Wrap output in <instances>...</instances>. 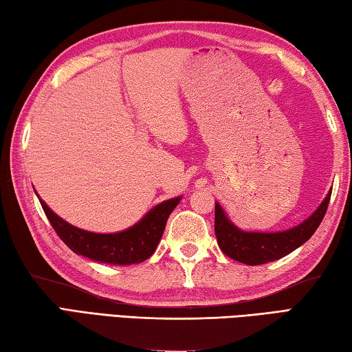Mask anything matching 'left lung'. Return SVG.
Listing matches in <instances>:
<instances>
[{"label":"left lung","mask_w":352,"mask_h":352,"mask_svg":"<svg viewBox=\"0 0 352 352\" xmlns=\"http://www.w3.org/2000/svg\"><path fill=\"white\" fill-rule=\"evenodd\" d=\"M331 193L332 190L326 195L317 210L303 223L289 230L275 233L239 230L235 224L230 223L223 207L217 202L214 204V233H217L219 249L232 260L249 264V266L280 260L298 249L316 233L328 210Z\"/></svg>","instance_id":"left-lung-1"}]
</instances>
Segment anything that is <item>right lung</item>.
I'll use <instances>...</instances> for the list:
<instances>
[{"mask_svg": "<svg viewBox=\"0 0 352 352\" xmlns=\"http://www.w3.org/2000/svg\"><path fill=\"white\" fill-rule=\"evenodd\" d=\"M179 201L181 198H173L160 202L138 224L119 233H92L77 229L55 214L43 199L40 204L54 230L74 254L113 266H128L145 261L154 254L165 230L166 219Z\"/></svg>", "mask_w": 352, "mask_h": 352, "instance_id": "add662e5", "label": "right lung"}]
</instances>
